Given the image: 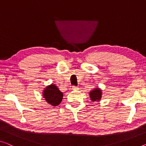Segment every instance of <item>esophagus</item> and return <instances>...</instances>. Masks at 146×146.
Returning a JSON list of instances; mask_svg holds the SVG:
<instances>
[{"mask_svg": "<svg viewBox=\"0 0 146 146\" xmlns=\"http://www.w3.org/2000/svg\"><path fill=\"white\" fill-rule=\"evenodd\" d=\"M72 88L73 90H78V87H76V86H72Z\"/></svg>", "mask_w": 146, "mask_h": 146, "instance_id": "esophagus-1", "label": "esophagus"}]
</instances>
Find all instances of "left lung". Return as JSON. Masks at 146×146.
I'll return each instance as SVG.
<instances>
[{
    "mask_svg": "<svg viewBox=\"0 0 146 146\" xmlns=\"http://www.w3.org/2000/svg\"><path fill=\"white\" fill-rule=\"evenodd\" d=\"M91 100L93 102L99 101L102 97V90L99 88H95L89 93Z\"/></svg>",
    "mask_w": 146,
    "mask_h": 146,
    "instance_id": "1",
    "label": "left lung"
}]
</instances>
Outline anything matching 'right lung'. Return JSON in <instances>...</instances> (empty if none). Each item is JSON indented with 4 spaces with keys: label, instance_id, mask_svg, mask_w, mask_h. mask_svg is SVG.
<instances>
[{
    "label": "right lung",
    "instance_id": "obj_1",
    "mask_svg": "<svg viewBox=\"0 0 146 146\" xmlns=\"http://www.w3.org/2000/svg\"><path fill=\"white\" fill-rule=\"evenodd\" d=\"M43 96L46 102L53 106L59 105L63 97V94L54 84L47 86L43 91Z\"/></svg>",
    "mask_w": 146,
    "mask_h": 146
}]
</instances>
